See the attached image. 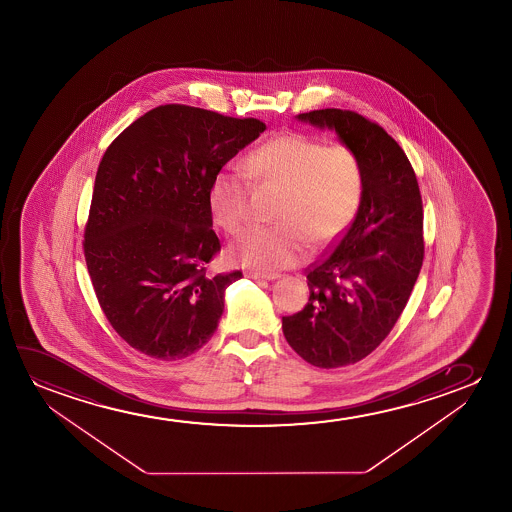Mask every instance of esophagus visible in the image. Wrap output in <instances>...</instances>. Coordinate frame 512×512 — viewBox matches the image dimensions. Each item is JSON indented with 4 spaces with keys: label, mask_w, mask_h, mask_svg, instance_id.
Masks as SVG:
<instances>
[{
    "label": "esophagus",
    "mask_w": 512,
    "mask_h": 512,
    "mask_svg": "<svg viewBox=\"0 0 512 512\" xmlns=\"http://www.w3.org/2000/svg\"><path fill=\"white\" fill-rule=\"evenodd\" d=\"M246 276L253 280H278L280 278L278 273H259V271H250V273H246Z\"/></svg>",
    "instance_id": "esophagus-1"
}]
</instances>
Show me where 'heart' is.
Instances as JSON below:
<instances>
[{"mask_svg": "<svg viewBox=\"0 0 512 512\" xmlns=\"http://www.w3.org/2000/svg\"><path fill=\"white\" fill-rule=\"evenodd\" d=\"M245 172L220 171L211 180L208 204L222 229L236 232L248 220L255 187L280 189L276 224L250 227L229 246V257L245 266H294L311 248L339 238L357 215L364 196V164L348 145H325L301 133L274 136L246 155Z\"/></svg>", "mask_w": 512, "mask_h": 512, "instance_id": "heart-1", "label": "heart"}]
</instances>
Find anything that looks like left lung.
Wrapping results in <instances>:
<instances>
[{
	"instance_id": "1",
	"label": "left lung",
	"mask_w": 512,
	"mask_h": 512,
	"mask_svg": "<svg viewBox=\"0 0 512 512\" xmlns=\"http://www.w3.org/2000/svg\"><path fill=\"white\" fill-rule=\"evenodd\" d=\"M299 120L334 129L364 164L357 217L306 269L308 304L281 325L299 357L336 369L376 350L406 308L425 255L423 204L411 162L379 124L339 108Z\"/></svg>"
}]
</instances>
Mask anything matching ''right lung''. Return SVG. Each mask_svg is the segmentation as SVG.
<instances>
[{
    "instance_id": "right-lung-1",
    "label": "right lung",
    "mask_w": 512,
    "mask_h": 512,
    "mask_svg": "<svg viewBox=\"0 0 512 512\" xmlns=\"http://www.w3.org/2000/svg\"><path fill=\"white\" fill-rule=\"evenodd\" d=\"M266 124L187 105H162L106 148L85 224L84 255L99 306L134 350L192 355L224 313L243 273L206 274L220 252L211 180Z\"/></svg>"
}]
</instances>
